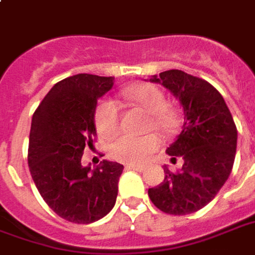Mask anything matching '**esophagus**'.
<instances>
[{"mask_svg":"<svg viewBox=\"0 0 255 255\" xmlns=\"http://www.w3.org/2000/svg\"><path fill=\"white\" fill-rule=\"evenodd\" d=\"M126 168H127V170H132V171H139V172H142V171H145V167H143V165L128 164V165H126Z\"/></svg>","mask_w":255,"mask_h":255,"instance_id":"obj_1","label":"esophagus"}]
</instances>
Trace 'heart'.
Returning <instances> with one entry per match:
<instances>
[{
  "instance_id": "b5f03b06",
  "label": "heart",
  "mask_w": 255,
  "mask_h": 255,
  "mask_svg": "<svg viewBox=\"0 0 255 255\" xmlns=\"http://www.w3.org/2000/svg\"><path fill=\"white\" fill-rule=\"evenodd\" d=\"M123 97L129 102L135 103L150 116L149 128H153L158 133H170L177 124L175 116L167 110V99L161 91L150 84H139L129 87L123 92ZM95 127L103 139L113 138L120 127V112L113 99H103L98 103L95 109ZM160 145L157 135L147 133L145 136L122 135L110 145L112 157L123 161L139 164L150 158Z\"/></svg>"
}]
</instances>
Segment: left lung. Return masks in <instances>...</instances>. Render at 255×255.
Returning <instances> with one entry per match:
<instances>
[{"label": "left lung", "mask_w": 255, "mask_h": 255, "mask_svg": "<svg viewBox=\"0 0 255 255\" xmlns=\"http://www.w3.org/2000/svg\"><path fill=\"white\" fill-rule=\"evenodd\" d=\"M149 80L177 98L185 123L167 149L171 160L183 158L182 170L174 174L164 165V181L147 193L163 213L192 214L211 202L231 175L238 129L222 95L206 80L182 70H167Z\"/></svg>", "instance_id": "8db88e82"}]
</instances>
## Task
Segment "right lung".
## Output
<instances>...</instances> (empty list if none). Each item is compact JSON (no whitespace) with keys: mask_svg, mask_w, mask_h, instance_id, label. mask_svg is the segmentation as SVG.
<instances>
[{"mask_svg":"<svg viewBox=\"0 0 255 255\" xmlns=\"http://www.w3.org/2000/svg\"><path fill=\"white\" fill-rule=\"evenodd\" d=\"M115 77L76 74L53 85L33 115L28 168L37 189L63 220L91 224L115 207L123 164L103 160L84 167L85 147H92L98 99Z\"/></svg>","mask_w":255,"mask_h":255,"instance_id":"1","label":"right lung"}]
</instances>
